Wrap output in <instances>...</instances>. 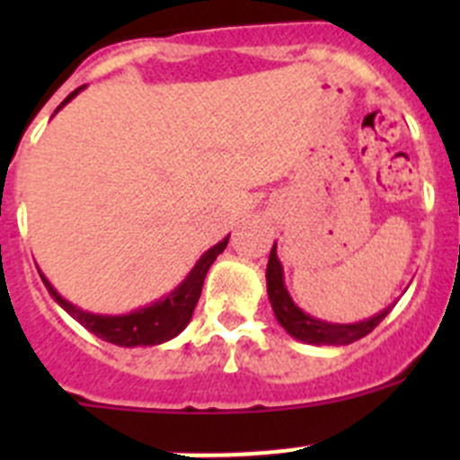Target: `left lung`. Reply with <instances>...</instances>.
Instances as JSON below:
<instances>
[{
	"label": "left lung",
	"mask_w": 460,
	"mask_h": 460,
	"mask_svg": "<svg viewBox=\"0 0 460 460\" xmlns=\"http://www.w3.org/2000/svg\"><path fill=\"white\" fill-rule=\"evenodd\" d=\"M267 291L278 323H280L291 336L298 338V341L303 342H309V345H349V342L360 341V338L367 336L369 332H374V329L378 327L380 320L387 316L389 309H392L387 307L383 314H378V316L356 324H332L307 316V314L300 312V309L296 307L294 300L287 294L285 282H282L280 260L276 256V244H273L271 253H269Z\"/></svg>",
	"instance_id": "8db88e82"
}]
</instances>
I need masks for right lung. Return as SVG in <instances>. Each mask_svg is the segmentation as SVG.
Here are the masks:
<instances>
[{"mask_svg":"<svg viewBox=\"0 0 460 460\" xmlns=\"http://www.w3.org/2000/svg\"><path fill=\"white\" fill-rule=\"evenodd\" d=\"M77 91H73L62 104H66ZM229 238H225L222 243H217L216 247L208 249L204 256L198 260V264L193 267V271L189 273L187 280L178 287L171 296H166L160 303L151 305V307H144L140 312L127 314V316H97V314L82 312L75 305L66 303L58 291L50 287V282L41 276L49 294L71 314L73 318L80 324H84L88 332L95 333L97 338L106 342H113L119 347H146V345H160V342L169 341V338L178 336L184 327L189 324V320L193 316V309H196L198 300H200L204 276H207L208 267L213 264V260L225 252Z\"/></svg>","mask_w":460,"mask_h":460,"instance_id":"right-lung-1","label":"right lung"}]
</instances>
